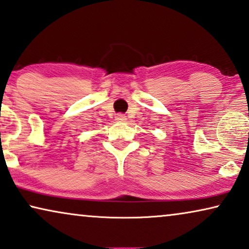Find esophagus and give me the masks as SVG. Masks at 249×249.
<instances>
[{"label":"esophagus","instance_id":"34e87169","mask_svg":"<svg viewBox=\"0 0 249 249\" xmlns=\"http://www.w3.org/2000/svg\"><path fill=\"white\" fill-rule=\"evenodd\" d=\"M115 120H116L117 122H125L126 117L124 116L123 114H117V115H116V117H115Z\"/></svg>","mask_w":249,"mask_h":249}]
</instances>
